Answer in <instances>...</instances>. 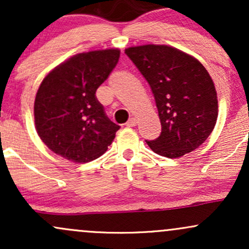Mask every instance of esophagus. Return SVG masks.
<instances>
[{
    "label": "esophagus",
    "instance_id": "34e87169",
    "mask_svg": "<svg viewBox=\"0 0 249 249\" xmlns=\"http://www.w3.org/2000/svg\"><path fill=\"white\" fill-rule=\"evenodd\" d=\"M137 123H138V122H137V119L133 118V117H132V118L128 119V122L126 123V126H128V127H133V126H136Z\"/></svg>",
    "mask_w": 249,
    "mask_h": 249
}]
</instances>
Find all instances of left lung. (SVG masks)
I'll use <instances>...</instances> for the list:
<instances>
[{
  "instance_id": "left-lung-1",
  "label": "left lung",
  "mask_w": 249,
  "mask_h": 249,
  "mask_svg": "<svg viewBox=\"0 0 249 249\" xmlns=\"http://www.w3.org/2000/svg\"><path fill=\"white\" fill-rule=\"evenodd\" d=\"M128 58L154 96L161 133L146 141L153 152L179 158L208 138L218 118V97L210 73L194 57L168 45L127 48Z\"/></svg>"
}]
</instances>
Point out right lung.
<instances>
[{
	"instance_id": "obj_1",
	"label": "right lung",
	"mask_w": 249,
	"mask_h": 249,
	"mask_svg": "<svg viewBox=\"0 0 249 249\" xmlns=\"http://www.w3.org/2000/svg\"><path fill=\"white\" fill-rule=\"evenodd\" d=\"M119 55L118 49L78 53L43 79L34 116L39 138L53 152L88 162L111 145L119 126L108 119L96 91L115 69Z\"/></svg>"
}]
</instances>
